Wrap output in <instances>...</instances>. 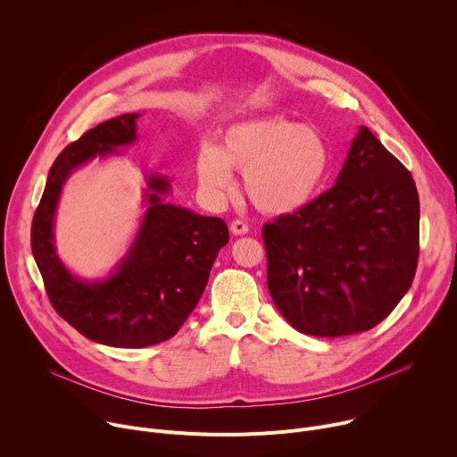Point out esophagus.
Returning <instances> with one entry per match:
<instances>
[{
	"mask_svg": "<svg viewBox=\"0 0 457 457\" xmlns=\"http://www.w3.org/2000/svg\"><path fill=\"white\" fill-rule=\"evenodd\" d=\"M249 231V226L244 220H233L231 222V233L233 235H245Z\"/></svg>",
	"mask_w": 457,
	"mask_h": 457,
	"instance_id": "esophagus-1",
	"label": "esophagus"
}]
</instances>
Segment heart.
I'll use <instances>...</instances> for the list:
<instances>
[{
  "instance_id": "heart-1",
  "label": "heart",
  "mask_w": 457,
  "mask_h": 457,
  "mask_svg": "<svg viewBox=\"0 0 457 457\" xmlns=\"http://www.w3.org/2000/svg\"><path fill=\"white\" fill-rule=\"evenodd\" d=\"M331 168L328 141L314 126L286 117H260L229 126L220 146L203 145L197 173L203 187L220 197L244 173L249 201L266 213H291L320 193Z\"/></svg>"
}]
</instances>
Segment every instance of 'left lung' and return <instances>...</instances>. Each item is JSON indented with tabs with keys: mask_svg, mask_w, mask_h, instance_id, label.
Here are the masks:
<instances>
[{
	"mask_svg": "<svg viewBox=\"0 0 457 457\" xmlns=\"http://www.w3.org/2000/svg\"><path fill=\"white\" fill-rule=\"evenodd\" d=\"M268 287L303 335L372 329L409 291L420 256V197L411 171L370 132L358 136L337 184L268 222Z\"/></svg>",
	"mask_w": 457,
	"mask_h": 457,
	"instance_id": "1",
	"label": "left lung"
}]
</instances>
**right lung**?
I'll use <instances>...</instances> for the list:
<instances>
[{
	"mask_svg": "<svg viewBox=\"0 0 457 457\" xmlns=\"http://www.w3.org/2000/svg\"><path fill=\"white\" fill-rule=\"evenodd\" d=\"M137 113H122L88 129L54 161L34 213L30 244L52 307L92 342L110 347H148L170 340L201 300L212 266L229 240L219 217H203L166 204L170 182L148 177L145 213L128 254L110 277L76 278L54 247V215L64 180L96 155H108L137 139Z\"/></svg>",
	"mask_w": 457,
	"mask_h": 457,
	"instance_id": "1",
	"label": "right lung"
}]
</instances>
